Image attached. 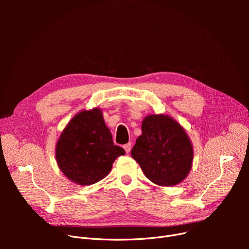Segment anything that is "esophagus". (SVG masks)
<instances>
[{"label": "esophagus", "instance_id": "34e87169", "mask_svg": "<svg viewBox=\"0 0 249 249\" xmlns=\"http://www.w3.org/2000/svg\"><path fill=\"white\" fill-rule=\"evenodd\" d=\"M123 147H124L125 151H126L127 153H129V152H130V150H131V142H128L127 144H125Z\"/></svg>", "mask_w": 249, "mask_h": 249}]
</instances>
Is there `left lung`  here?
<instances>
[{
  "mask_svg": "<svg viewBox=\"0 0 249 249\" xmlns=\"http://www.w3.org/2000/svg\"><path fill=\"white\" fill-rule=\"evenodd\" d=\"M142 134L131 150L145 177L161 187H173L189 175L194 158L192 141L174 118L164 114L146 116Z\"/></svg>",
  "mask_w": 249,
  "mask_h": 249,
  "instance_id": "obj_1",
  "label": "left lung"
}]
</instances>
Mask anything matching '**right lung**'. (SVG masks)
<instances>
[{"label":"right lung","mask_w":249,"mask_h":249,"mask_svg":"<svg viewBox=\"0 0 249 249\" xmlns=\"http://www.w3.org/2000/svg\"><path fill=\"white\" fill-rule=\"evenodd\" d=\"M125 150L114 145L100 108L83 110L65 126L56 142L55 158L62 174L74 184H96L111 172Z\"/></svg>","instance_id":"add662e5"}]
</instances>
